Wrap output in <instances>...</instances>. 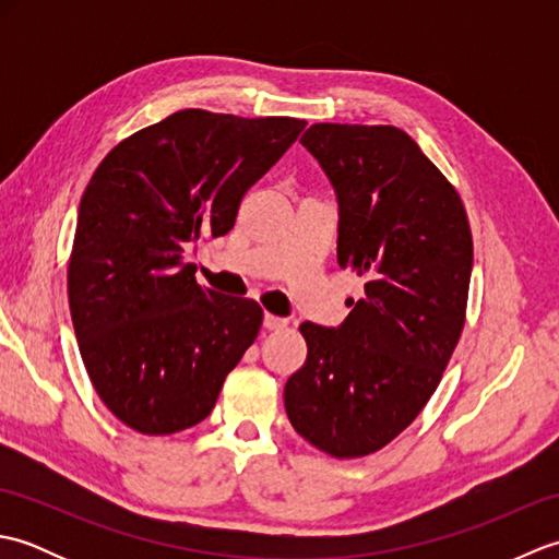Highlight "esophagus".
<instances>
[{
    "label": "esophagus",
    "mask_w": 559,
    "mask_h": 559,
    "mask_svg": "<svg viewBox=\"0 0 559 559\" xmlns=\"http://www.w3.org/2000/svg\"><path fill=\"white\" fill-rule=\"evenodd\" d=\"M286 326H288V319L276 317V314H264V329L278 331V329H286Z\"/></svg>",
    "instance_id": "34e87169"
}]
</instances>
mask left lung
Returning a JSON list of instances; mask_svg holds the SVG:
<instances>
[{"instance_id": "obj_1", "label": "left lung", "mask_w": 559, "mask_h": 559, "mask_svg": "<svg viewBox=\"0 0 559 559\" xmlns=\"http://www.w3.org/2000/svg\"><path fill=\"white\" fill-rule=\"evenodd\" d=\"M300 144L338 199V266L365 295L336 329L300 324L290 425L336 459L367 456L418 418L466 322L473 240L456 189L396 127L312 124Z\"/></svg>"}]
</instances>
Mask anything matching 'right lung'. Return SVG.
Listing matches in <instances>:
<instances>
[{
  "instance_id": "obj_1",
  "label": "right lung",
  "mask_w": 559,
  "mask_h": 559,
  "mask_svg": "<svg viewBox=\"0 0 559 559\" xmlns=\"http://www.w3.org/2000/svg\"><path fill=\"white\" fill-rule=\"evenodd\" d=\"M293 117L180 110L117 144L81 197L67 290L83 365L141 435L201 423L261 326V307L199 286L185 261L305 129Z\"/></svg>"
}]
</instances>
